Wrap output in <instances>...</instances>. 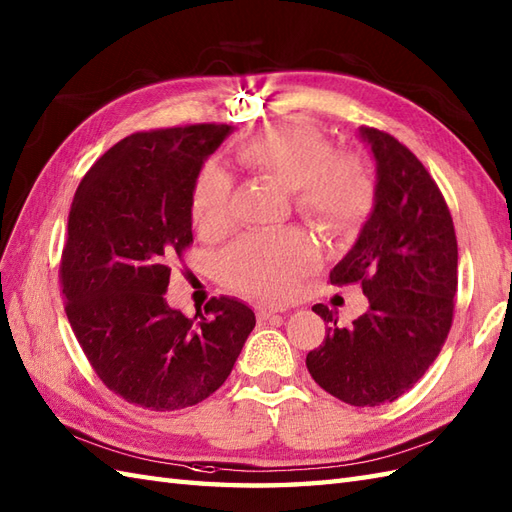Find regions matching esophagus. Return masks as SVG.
Listing matches in <instances>:
<instances>
[{
    "label": "esophagus",
    "instance_id": "obj_1",
    "mask_svg": "<svg viewBox=\"0 0 512 512\" xmlns=\"http://www.w3.org/2000/svg\"><path fill=\"white\" fill-rule=\"evenodd\" d=\"M285 310L283 307H272V305H259L257 307V318L259 320H268V318H272V316H277V314H283Z\"/></svg>",
    "mask_w": 512,
    "mask_h": 512
}]
</instances>
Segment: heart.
<instances>
[{
  "label": "heart",
  "mask_w": 512,
  "mask_h": 512,
  "mask_svg": "<svg viewBox=\"0 0 512 512\" xmlns=\"http://www.w3.org/2000/svg\"><path fill=\"white\" fill-rule=\"evenodd\" d=\"M248 170L275 178L294 192L296 209L314 227L331 235L353 231L373 207V181L360 161L331 154L329 141L305 126H275L237 148ZM231 178L220 165L207 163L194 181L192 218L205 233L229 222ZM316 264L310 237L296 229L253 233L237 240L220 257L227 283L259 299H285L296 279Z\"/></svg>",
  "instance_id": "b5f03b06"
}]
</instances>
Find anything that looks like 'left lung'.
I'll use <instances>...</instances> for the list:
<instances>
[{
    "label": "left lung",
    "instance_id": "8db88e82",
    "mask_svg": "<svg viewBox=\"0 0 512 512\" xmlns=\"http://www.w3.org/2000/svg\"><path fill=\"white\" fill-rule=\"evenodd\" d=\"M360 137L375 159L373 209L329 281L360 283L368 310L338 327L329 307L314 305L329 329L305 364L329 395L364 408L399 399L441 353L454 318L458 244L423 163L382 130L362 126Z\"/></svg>",
    "mask_w": 512,
    "mask_h": 512
}]
</instances>
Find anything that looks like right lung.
Returning a JSON list of instances; mask_svg holds the SVG:
<instances>
[{
	"instance_id": "add662e5",
	"label": "right lung",
	"mask_w": 512,
	"mask_h": 512,
	"mask_svg": "<svg viewBox=\"0 0 512 512\" xmlns=\"http://www.w3.org/2000/svg\"><path fill=\"white\" fill-rule=\"evenodd\" d=\"M233 133L196 124L135 133L106 150L69 209L61 283L69 325L115 395L150 410L196 406L216 392L255 327L220 296L187 318L165 301L170 261L192 244V189Z\"/></svg>"
}]
</instances>
